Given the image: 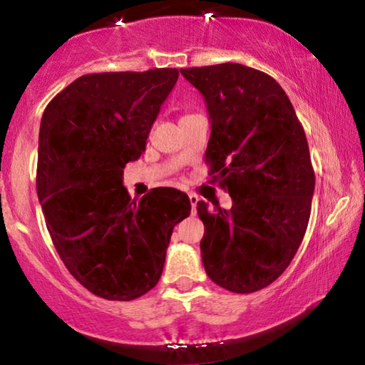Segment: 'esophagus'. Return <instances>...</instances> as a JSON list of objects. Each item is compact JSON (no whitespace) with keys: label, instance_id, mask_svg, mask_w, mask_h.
Returning <instances> with one entry per match:
<instances>
[{"label":"esophagus","instance_id":"1","mask_svg":"<svg viewBox=\"0 0 365 365\" xmlns=\"http://www.w3.org/2000/svg\"><path fill=\"white\" fill-rule=\"evenodd\" d=\"M189 201H191L192 212H196V206H197V202H199V196H197V194H194V192H189Z\"/></svg>","mask_w":365,"mask_h":365}]
</instances>
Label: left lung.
I'll use <instances>...</instances> for the list:
<instances>
[{"label":"left lung","mask_w":365,"mask_h":365,"mask_svg":"<svg viewBox=\"0 0 365 365\" xmlns=\"http://www.w3.org/2000/svg\"><path fill=\"white\" fill-rule=\"evenodd\" d=\"M202 94L211 123L209 176L232 207L197 202L209 279L231 292L267 287L306 234L316 178L306 133L276 79L237 63L181 69Z\"/></svg>","instance_id":"1"}]
</instances>
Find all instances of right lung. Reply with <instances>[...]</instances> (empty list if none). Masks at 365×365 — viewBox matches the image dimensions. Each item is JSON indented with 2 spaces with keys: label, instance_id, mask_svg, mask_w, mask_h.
Instances as JSON below:
<instances>
[{
  "label": "right lung",
  "instance_id": "right-lung-1",
  "mask_svg": "<svg viewBox=\"0 0 365 365\" xmlns=\"http://www.w3.org/2000/svg\"><path fill=\"white\" fill-rule=\"evenodd\" d=\"M178 76L176 68L84 74L43 113L36 191L48 232L71 276L108 301L156 286L173 229L191 212L174 187L134 201L123 186Z\"/></svg>",
  "mask_w": 365,
  "mask_h": 365
}]
</instances>
